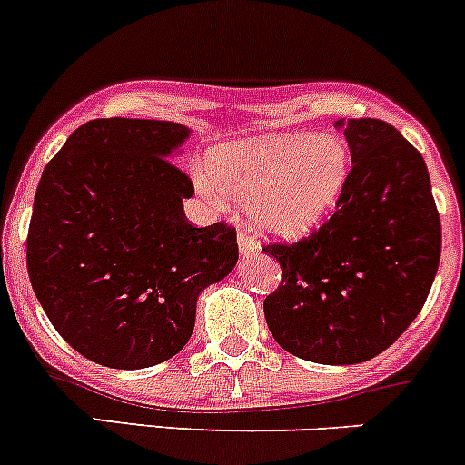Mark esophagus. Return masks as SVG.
Returning <instances> with one entry per match:
<instances>
[{
    "mask_svg": "<svg viewBox=\"0 0 465 465\" xmlns=\"http://www.w3.org/2000/svg\"><path fill=\"white\" fill-rule=\"evenodd\" d=\"M237 246H240V253L244 255V258L258 251V242L251 235H246V232H240V235H237Z\"/></svg>",
    "mask_w": 465,
    "mask_h": 465,
    "instance_id": "obj_1",
    "label": "esophagus"
}]
</instances>
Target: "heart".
Masks as SVG:
<instances>
[{
  "instance_id": "obj_1",
  "label": "heart",
  "mask_w": 465,
  "mask_h": 465,
  "mask_svg": "<svg viewBox=\"0 0 465 465\" xmlns=\"http://www.w3.org/2000/svg\"><path fill=\"white\" fill-rule=\"evenodd\" d=\"M351 153L340 136L267 134L212 150L207 175L221 196L249 205L255 228L302 240L335 210L347 187Z\"/></svg>"
}]
</instances>
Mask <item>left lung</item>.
Masks as SVG:
<instances>
[{"label": "left lung", "mask_w": 465, "mask_h": 465, "mask_svg": "<svg viewBox=\"0 0 465 465\" xmlns=\"http://www.w3.org/2000/svg\"><path fill=\"white\" fill-rule=\"evenodd\" d=\"M351 173L335 214L296 244L262 249L282 269L264 299L292 356L353 365L391 347L422 311L440 260V219L422 154L379 118H340Z\"/></svg>", "instance_id": "obj_1"}]
</instances>
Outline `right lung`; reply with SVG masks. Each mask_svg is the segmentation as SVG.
Instances as JSON below:
<instances>
[{"label":"right lung","instance_id":"right-lung-1","mask_svg":"<svg viewBox=\"0 0 465 465\" xmlns=\"http://www.w3.org/2000/svg\"><path fill=\"white\" fill-rule=\"evenodd\" d=\"M192 130L97 118L77 127L38 183L26 269L61 338L114 370L153 368L189 342L205 287L235 269V230L193 228V184L171 159Z\"/></svg>","mask_w":465,"mask_h":465}]
</instances>
